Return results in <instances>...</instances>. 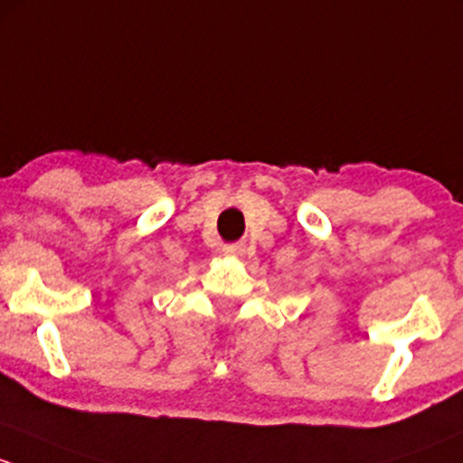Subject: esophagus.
<instances>
[{
    "label": "esophagus",
    "instance_id": "esophagus-1",
    "mask_svg": "<svg viewBox=\"0 0 463 463\" xmlns=\"http://www.w3.org/2000/svg\"><path fill=\"white\" fill-rule=\"evenodd\" d=\"M242 245H225L222 247V254L225 256H241L242 254Z\"/></svg>",
    "mask_w": 463,
    "mask_h": 463
}]
</instances>
